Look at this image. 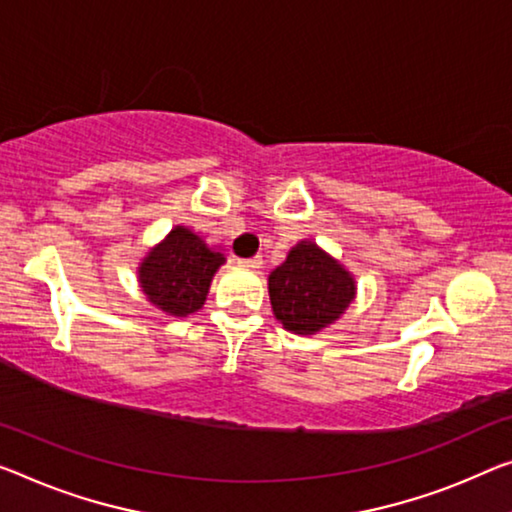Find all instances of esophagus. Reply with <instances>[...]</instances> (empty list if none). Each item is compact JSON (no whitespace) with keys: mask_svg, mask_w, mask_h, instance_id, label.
Masks as SVG:
<instances>
[{"mask_svg":"<svg viewBox=\"0 0 512 512\" xmlns=\"http://www.w3.org/2000/svg\"><path fill=\"white\" fill-rule=\"evenodd\" d=\"M238 263L242 267H249V270H258V267L263 265V258L261 256H251V258H238Z\"/></svg>","mask_w":512,"mask_h":512,"instance_id":"obj_1","label":"esophagus"}]
</instances>
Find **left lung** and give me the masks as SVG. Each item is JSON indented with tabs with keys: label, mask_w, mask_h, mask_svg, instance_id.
I'll list each match as a JSON object with an SVG mask.
<instances>
[{
	"label": "left lung",
	"mask_w": 512,
	"mask_h": 512,
	"mask_svg": "<svg viewBox=\"0 0 512 512\" xmlns=\"http://www.w3.org/2000/svg\"><path fill=\"white\" fill-rule=\"evenodd\" d=\"M272 311L293 334H318L355 300L352 274L316 242L302 240L267 279Z\"/></svg>",
	"instance_id": "8db88e82"
}]
</instances>
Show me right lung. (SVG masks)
Masks as SVG:
<instances>
[{"instance_id":"add662e5","label":"right lung","mask_w":512,"mask_h":512,"mask_svg":"<svg viewBox=\"0 0 512 512\" xmlns=\"http://www.w3.org/2000/svg\"><path fill=\"white\" fill-rule=\"evenodd\" d=\"M224 261V254L210 249L192 229L176 226L141 261V290L167 316L185 318L206 302L210 281Z\"/></svg>"}]
</instances>
